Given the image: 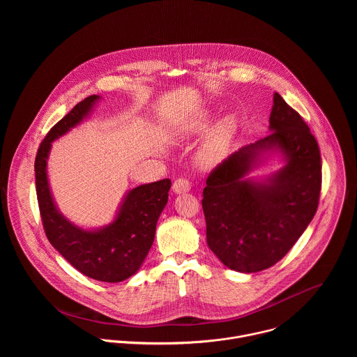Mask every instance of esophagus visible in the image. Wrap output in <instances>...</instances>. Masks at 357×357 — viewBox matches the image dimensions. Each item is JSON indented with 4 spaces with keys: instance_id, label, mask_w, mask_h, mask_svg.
I'll use <instances>...</instances> for the list:
<instances>
[{
    "instance_id": "1",
    "label": "esophagus",
    "mask_w": 357,
    "mask_h": 357,
    "mask_svg": "<svg viewBox=\"0 0 357 357\" xmlns=\"http://www.w3.org/2000/svg\"><path fill=\"white\" fill-rule=\"evenodd\" d=\"M191 190V183L187 178H177L173 183V192L176 194H184Z\"/></svg>"
}]
</instances>
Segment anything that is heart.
Returning <instances> with one entry per match:
<instances>
[{"instance_id":"obj_1","label":"heart","mask_w":357,"mask_h":357,"mask_svg":"<svg viewBox=\"0 0 357 357\" xmlns=\"http://www.w3.org/2000/svg\"><path fill=\"white\" fill-rule=\"evenodd\" d=\"M211 123L208 114L194 118L185 128L187 135H201L206 132ZM239 121L235 114H227L217 119L204 136L201 143L198 159L204 166L218 165L229 151V147L238 133Z\"/></svg>"}]
</instances>
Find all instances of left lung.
<instances>
[{"mask_svg":"<svg viewBox=\"0 0 357 357\" xmlns=\"http://www.w3.org/2000/svg\"><path fill=\"white\" fill-rule=\"evenodd\" d=\"M269 132L229 155L206 180L202 207L207 245L236 272H259L282 259L304 234L319 204L317 142L279 93H273ZM272 153L281 155L284 166L266 179L249 178Z\"/></svg>","mask_w":357,"mask_h":357,"instance_id":"obj_1","label":"left lung"}]
</instances>
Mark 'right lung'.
I'll list each match as a JSON object with an SVG mask.
<instances>
[{
    "label": "right lung",
    "instance_id": "obj_1",
    "mask_svg": "<svg viewBox=\"0 0 357 357\" xmlns=\"http://www.w3.org/2000/svg\"><path fill=\"white\" fill-rule=\"evenodd\" d=\"M99 100L100 96L93 95L78 102L43 140L34 163L36 190L44 229L52 246L85 276L118 283L133 276L149 255L172 181L165 178L128 191L114 221L98 229H84L59 211L47 172L52 143L79 125Z\"/></svg>",
    "mask_w": 357,
    "mask_h": 357
}]
</instances>
